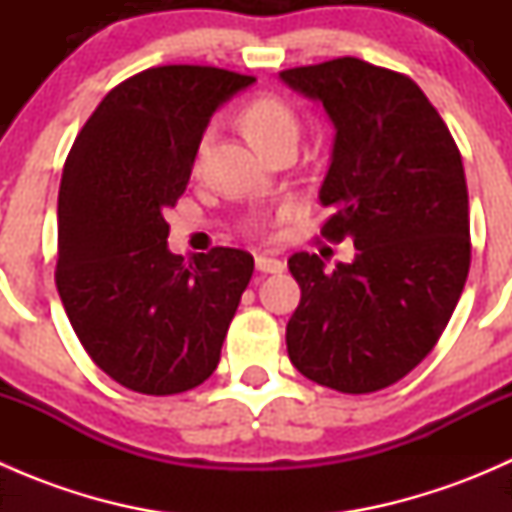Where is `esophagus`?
I'll return each mask as SVG.
<instances>
[{"label":"esophagus","instance_id":"esophagus-1","mask_svg":"<svg viewBox=\"0 0 512 512\" xmlns=\"http://www.w3.org/2000/svg\"><path fill=\"white\" fill-rule=\"evenodd\" d=\"M255 267L265 275H277V272L285 270V262L275 260V257H267V255H257L255 257Z\"/></svg>","mask_w":512,"mask_h":512}]
</instances>
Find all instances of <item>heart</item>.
<instances>
[{
    "mask_svg": "<svg viewBox=\"0 0 512 512\" xmlns=\"http://www.w3.org/2000/svg\"><path fill=\"white\" fill-rule=\"evenodd\" d=\"M240 123L245 128L247 138L255 143L257 151L275 146L285 138L299 136V118L297 111L287 101L277 96H257L247 101L240 111ZM205 146H208V133L200 138L195 158H203Z\"/></svg>",
    "mask_w": 512,
    "mask_h": 512,
    "instance_id": "b5f03b06",
    "label": "heart"
}]
</instances>
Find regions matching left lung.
Listing matches in <instances>:
<instances>
[{"instance_id": "1", "label": "left lung", "mask_w": 512, "mask_h": 512, "mask_svg": "<svg viewBox=\"0 0 512 512\" xmlns=\"http://www.w3.org/2000/svg\"><path fill=\"white\" fill-rule=\"evenodd\" d=\"M280 79L332 121L322 235L356 247L332 272L319 255L289 257L302 287L289 361L329 389L369 394L421 364L461 299L471 267L463 160L409 76L344 56Z\"/></svg>"}]
</instances>
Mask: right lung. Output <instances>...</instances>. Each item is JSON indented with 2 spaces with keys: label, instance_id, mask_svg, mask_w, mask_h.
Returning <instances> with one entry per match:
<instances>
[{
  "label": "right lung",
  "instance_id": "obj_1",
  "mask_svg": "<svg viewBox=\"0 0 512 512\" xmlns=\"http://www.w3.org/2000/svg\"><path fill=\"white\" fill-rule=\"evenodd\" d=\"M252 84L215 66L141 71L108 91L66 158L59 297L98 369L138 394H180L218 369L255 270L235 247L185 262L168 250L165 223L210 116Z\"/></svg>",
  "mask_w": 512,
  "mask_h": 512
}]
</instances>
